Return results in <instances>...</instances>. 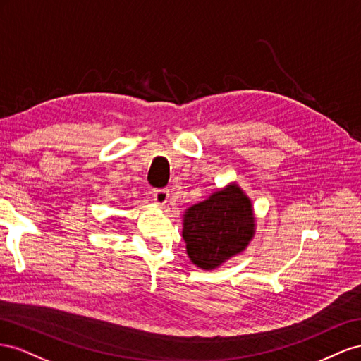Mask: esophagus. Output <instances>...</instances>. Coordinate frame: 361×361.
I'll return each mask as SVG.
<instances>
[{"instance_id": "34e87169", "label": "esophagus", "mask_w": 361, "mask_h": 361, "mask_svg": "<svg viewBox=\"0 0 361 361\" xmlns=\"http://www.w3.org/2000/svg\"><path fill=\"white\" fill-rule=\"evenodd\" d=\"M154 201H156L159 205H164L169 200V190L168 189H156L152 192Z\"/></svg>"}]
</instances>
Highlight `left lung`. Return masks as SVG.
<instances>
[{"label":"left lung","instance_id":"left-lung-1","mask_svg":"<svg viewBox=\"0 0 361 361\" xmlns=\"http://www.w3.org/2000/svg\"><path fill=\"white\" fill-rule=\"evenodd\" d=\"M255 233L251 200L238 184L214 192L183 214V239L189 259L201 269H214L245 251Z\"/></svg>","mask_w":361,"mask_h":361}]
</instances>
